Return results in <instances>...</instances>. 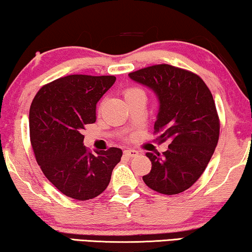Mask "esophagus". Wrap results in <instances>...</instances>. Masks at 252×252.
I'll return each instance as SVG.
<instances>
[{
    "mask_svg": "<svg viewBox=\"0 0 252 252\" xmlns=\"http://www.w3.org/2000/svg\"><path fill=\"white\" fill-rule=\"evenodd\" d=\"M124 155H125V156H126L127 158L136 157L137 155H139V151L133 150V149H128V150H125V151H124Z\"/></svg>",
    "mask_w": 252,
    "mask_h": 252,
    "instance_id": "1",
    "label": "esophagus"
}]
</instances>
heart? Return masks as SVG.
Listing matches in <instances>:
<instances>
[{
  "label": "heart",
  "instance_id": "heart-1",
  "mask_svg": "<svg viewBox=\"0 0 252 252\" xmlns=\"http://www.w3.org/2000/svg\"><path fill=\"white\" fill-rule=\"evenodd\" d=\"M139 92H141V91H140V89H137V88H128V89H126L125 92H124V96H125V98H128L129 96L136 94V93H139Z\"/></svg>",
  "mask_w": 252,
  "mask_h": 252
}]
</instances>
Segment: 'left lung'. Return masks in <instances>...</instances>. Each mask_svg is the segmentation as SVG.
I'll return each instance as SVG.
<instances>
[{
  "label": "left lung",
  "mask_w": 252,
  "mask_h": 252,
  "mask_svg": "<svg viewBox=\"0 0 252 252\" xmlns=\"http://www.w3.org/2000/svg\"><path fill=\"white\" fill-rule=\"evenodd\" d=\"M128 77L156 94L155 130L161 132L159 140L170 142L163 155L146 154L151 171L143 175L144 184L160 194H180L198 180L218 143L220 125L211 92L197 74L167 64Z\"/></svg>",
  "instance_id": "obj_1"
}]
</instances>
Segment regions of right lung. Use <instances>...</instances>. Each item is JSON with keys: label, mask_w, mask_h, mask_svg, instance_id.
I'll return each instance as SVG.
<instances>
[{"label": "right lung", "mask_w": 252, "mask_h": 252, "mask_svg": "<svg viewBox=\"0 0 252 252\" xmlns=\"http://www.w3.org/2000/svg\"><path fill=\"white\" fill-rule=\"evenodd\" d=\"M115 81L113 75H67L43 86L31 104L30 135L37 164L58 190L78 201L102 194L123 156L119 148L93 154L82 135Z\"/></svg>", "instance_id": "1"}]
</instances>
